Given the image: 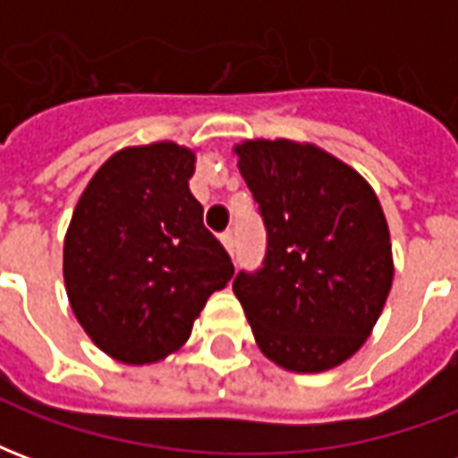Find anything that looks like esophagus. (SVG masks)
<instances>
[{
    "label": "esophagus",
    "instance_id": "1",
    "mask_svg": "<svg viewBox=\"0 0 458 458\" xmlns=\"http://www.w3.org/2000/svg\"><path fill=\"white\" fill-rule=\"evenodd\" d=\"M220 242H223V248L228 250L230 255H235V240H233V233H230V230H225V233L220 235Z\"/></svg>",
    "mask_w": 458,
    "mask_h": 458
}]
</instances>
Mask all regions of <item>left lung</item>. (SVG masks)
Masks as SVG:
<instances>
[{"label":"left lung","instance_id":"8db88e82","mask_svg":"<svg viewBox=\"0 0 458 458\" xmlns=\"http://www.w3.org/2000/svg\"><path fill=\"white\" fill-rule=\"evenodd\" d=\"M267 252L233 292L259 351L292 373L336 368L365 344L393 287V245L370 183L314 144L235 147Z\"/></svg>","mask_w":458,"mask_h":458}]
</instances>
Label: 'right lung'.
<instances>
[{
  "instance_id": "obj_1",
  "label": "right lung",
  "mask_w": 458,
  "mask_h": 458,
  "mask_svg": "<svg viewBox=\"0 0 458 458\" xmlns=\"http://www.w3.org/2000/svg\"><path fill=\"white\" fill-rule=\"evenodd\" d=\"M193 164L196 154L174 141L120 149L73 210L64 242L68 301L93 344L120 363L179 351L235 272L189 189Z\"/></svg>"
}]
</instances>
